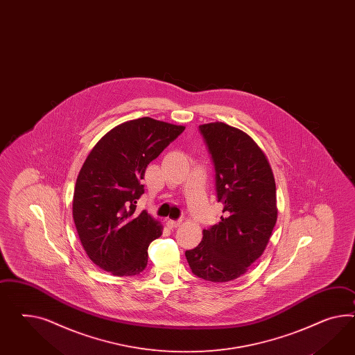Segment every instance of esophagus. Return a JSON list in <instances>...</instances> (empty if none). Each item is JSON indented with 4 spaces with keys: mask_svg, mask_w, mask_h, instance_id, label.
I'll return each mask as SVG.
<instances>
[{
    "mask_svg": "<svg viewBox=\"0 0 355 355\" xmlns=\"http://www.w3.org/2000/svg\"><path fill=\"white\" fill-rule=\"evenodd\" d=\"M181 220H169L168 222H166V226L169 227V229H177V227H180L181 226Z\"/></svg>",
    "mask_w": 355,
    "mask_h": 355,
    "instance_id": "esophagus-1",
    "label": "esophagus"
}]
</instances>
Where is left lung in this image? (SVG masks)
I'll return each mask as SVG.
<instances>
[{
	"label": "left lung",
	"instance_id": "1",
	"mask_svg": "<svg viewBox=\"0 0 355 355\" xmlns=\"http://www.w3.org/2000/svg\"><path fill=\"white\" fill-rule=\"evenodd\" d=\"M199 129L214 163L223 216L184 254L196 277L225 283L245 274L266 248L278 218L277 187L266 155L250 135L220 121Z\"/></svg>",
	"mask_w": 355,
	"mask_h": 355
}]
</instances>
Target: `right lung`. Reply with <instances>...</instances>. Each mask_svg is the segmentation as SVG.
<instances>
[{"instance_id": "1", "label": "right lung", "mask_w": 355, "mask_h": 355, "mask_svg": "<svg viewBox=\"0 0 355 355\" xmlns=\"http://www.w3.org/2000/svg\"><path fill=\"white\" fill-rule=\"evenodd\" d=\"M184 130L141 117L117 125L87 155L77 175L72 214L87 257L116 277L144 271L148 245L163 234L151 214L135 211L147 165Z\"/></svg>"}]
</instances>
